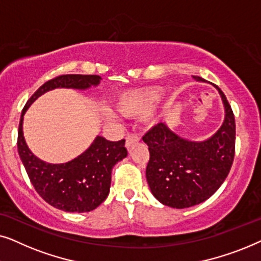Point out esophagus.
I'll return each instance as SVG.
<instances>
[{
  "label": "esophagus",
  "instance_id": "1",
  "mask_svg": "<svg viewBox=\"0 0 261 261\" xmlns=\"http://www.w3.org/2000/svg\"><path fill=\"white\" fill-rule=\"evenodd\" d=\"M139 140H140V139H139L138 135L129 134V135H128V137L126 138V147L129 148L132 145L135 144V142H138Z\"/></svg>",
  "mask_w": 261,
  "mask_h": 261
}]
</instances>
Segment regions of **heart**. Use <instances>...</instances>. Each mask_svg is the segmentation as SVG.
<instances>
[{
	"mask_svg": "<svg viewBox=\"0 0 261 261\" xmlns=\"http://www.w3.org/2000/svg\"><path fill=\"white\" fill-rule=\"evenodd\" d=\"M165 92L158 85L132 88L117 94L114 108L122 117H135L141 115L145 123L154 124L162 114ZM109 120H115L113 114H108Z\"/></svg>",
	"mask_w": 261,
	"mask_h": 261,
	"instance_id": "1",
	"label": "heart"
}]
</instances>
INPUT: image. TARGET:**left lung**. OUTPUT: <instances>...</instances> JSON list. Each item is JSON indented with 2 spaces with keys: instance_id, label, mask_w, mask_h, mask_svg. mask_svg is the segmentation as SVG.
<instances>
[{
  "instance_id": "8db88e82",
  "label": "left lung",
  "mask_w": 261,
  "mask_h": 261,
  "mask_svg": "<svg viewBox=\"0 0 261 261\" xmlns=\"http://www.w3.org/2000/svg\"><path fill=\"white\" fill-rule=\"evenodd\" d=\"M194 80L204 82L199 77ZM216 89L224 119L212 137L189 140L162 122L142 138L149 151L146 179L152 195L164 205L184 209L199 204L215 194L229 173L235 151V119L226 96Z\"/></svg>"
}]
</instances>
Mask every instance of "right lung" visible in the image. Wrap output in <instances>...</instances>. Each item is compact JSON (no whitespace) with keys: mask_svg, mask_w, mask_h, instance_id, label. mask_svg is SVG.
Wrapping results in <instances>:
<instances>
[{"mask_svg":"<svg viewBox=\"0 0 261 261\" xmlns=\"http://www.w3.org/2000/svg\"><path fill=\"white\" fill-rule=\"evenodd\" d=\"M97 74H63L46 82L28 99L22 110L17 135V151L31 183L48 204L67 213H88L108 197L112 170L127 156L124 140L109 141L97 135L85 151L67 163L51 164L32 153L23 137V116L32 103L55 89L88 90L97 87Z\"/></svg>","mask_w":261,"mask_h":261,"instance_id":"1","label":"right lung"}]
</instances>
